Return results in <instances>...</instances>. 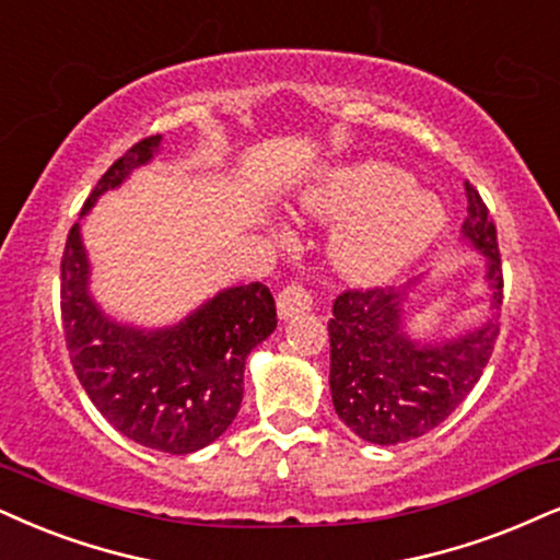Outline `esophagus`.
I'll use <instances>...</instances> for the list:
<instances>
[{
  "label": "esophagus",
  "instance_id": "1",
  "mask_svg": "<svg viewBox=\"0 0 560 560\" xmlns=\"http://www.w3.org/2000/svg\"><path fill=\"white\" fill-rule=\"evenodd\" d=\"M312 306H314L312 293H308L306 288L301 285V282H291V285L282 288L280 295H278L280 319H293V316L308 312Z\"/></svg>",
  "mask_w": 560,
  "mask_h": 560
}]
</instances>
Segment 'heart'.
<instances>
[{"label": "heart", "mask_w": 560, "mask_h": 560, "mask_svg": "<svg viewBox=\"0 0 560 560\" xmlns=\"http://www.w3.org/2000/svg\"><path fill=\"white\" fill-rule=\"evenodd\" d=\"M324 218L348 220L335 236V261L348 278L376 282L399 272L439 233L441 207L407 189L402 171L365 163L335 171L308 195Z\"/></svg>", "instance_id": "obj_1"}]
</instances>
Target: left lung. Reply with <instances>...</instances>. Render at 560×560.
<instances>
[{
  "label": "left lung",
  "mask_w": 560,
  "mask_h": 560,
  "mask_svg": "<svg viewBox=\"0 0 560 560\" xmlns=\"http://www.w3.org/2000/svg\"><path fill=\"white\" fill-rule=\"evenodd\" d=\"M462 233L488 257L486 280L493 308L503 299L495 223L478 189L467 182ZM405 291L392 285L350 288L337 295L329 319V389L337 416L371 444H402L433 431L465 402L491 361L499 316L475 332L420 345L402 329Z\"/></svg>",
  "instance_id": "left-lung-1"
}]
</instances>
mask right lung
<instances>
[{
  "mask_svg": "<svg viewBox=\"0 0 560 560\" xmlns=\"http://www.w3.org/2000/svg\"><path fill=\"white\" fill-rule=\"evenodd\" d=\"M161 135L144 137L114 161L82 207L119 186L155 155ZM61 327L82 389L101 416L137 444L189 454L212 444L236 418L252 348L278 327L267 285L228 288L171 329L121 327L88 295L80 225L61 254Z\"/></svg>",
  "mask_w": 560,
  "mask_h": 560,
  "instance_id": "1",
  "label": "right lung"
}]
</instances>
